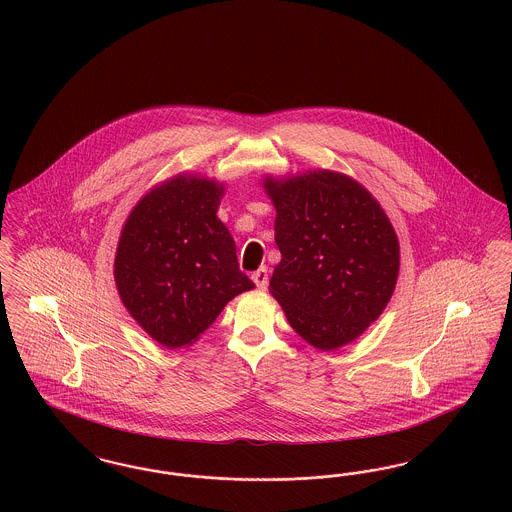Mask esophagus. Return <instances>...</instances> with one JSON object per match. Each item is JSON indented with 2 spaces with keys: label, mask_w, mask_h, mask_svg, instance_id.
<instances>
[{
  "label": "esophagus",
  "mask_w": 512,
  "mask_h": 512,
  "mask_svg": "<svg viewBox=\"0 0 512 512\" xmlns=\"http://www.w3.org/2000/svg\"><path fill=\"white\" fill-rule=\"evenodd\" d=\"M251 278H253V282H255V286L259 288V290H267L268 286V270L267 268H259L257 272H253L251 274Z\"/></svg>",
  "instance_id": "1"
}]
</instances>
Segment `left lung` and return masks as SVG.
Masks as SVG:
<instances>
[{
	"instance_id": "left-lung-1",
	"label": "left lung",
	"mask_w": 512,
	"mask_h": 512,
	"mask_svg": "<svg viewBox=\"0 0 512 512\" xmlns=\"http://www.w3.org/2000/svg\"><path fill=\"white\" fill-rule=\"evenodd\" d=\"M282 253L268 290L293 330L332 351L357 340L388 307L399 240L363 184L336 171L265 176Z\"/></svg>"
}]
</instances>
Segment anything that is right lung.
<instances>
[{
    "label": "right lung",
    "instance_id": "right-lung-1",
    "mask_svg": "<svg viewBox=\"0 0 512 512\" xmlns=\"http://www.w3.org/2000/svg\"><path fill=\"white\" fill-rule=\"evenodd\" d=\"M224 184L176 174L153 186L124 220L115 253L122 305L151 340L192 345L230 299L255 284L217 217Z\"/></svg>",
    "mask_w": 512,
    "mask_h": 512
}]
</instances>
